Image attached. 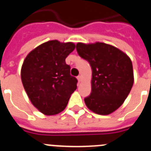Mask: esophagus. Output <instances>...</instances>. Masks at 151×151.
Returning a JSON list of instances; mask_svg holds the SVG:
<instances>
[{
    "mask_svg": "<svg viewBox=\"0 0 151 151\" xmlns=\"http://www.w3.org/2000/svg\"><path fill=\"white\" fill-rule=\"evenodd\" d=\"M77 80H78L79 83H80V82H81L82 80H83V77H82V75H79L78 77H77Z\"/></svg>",
    "mask_w": 151,
    "mask_h": 151,
    "instance_id": "obj_1",
    "label": "esophagus"
}]
</instances>
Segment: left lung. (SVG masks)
<instances>
[{
    "mask_svg": "<svg viewBox=\"0 0 151 151\" xmlns=\"http://www.w3.org/2000/svg\"><path fill=\"white\" fill-rule=\"evenodd\" d=\"M76 49L92 69L91 93L84 99L86 106L97 114H110L123 104L132 88L131 59L115 46L99 42L78 43Z\"/></svg>",
    "mask_w": 151,
    "mask_h": 151,
    "instance_id": "left-lung-1",
    "label": "left lung"
}]
</instances>
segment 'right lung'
<instances>
[{
	"label": "right lung",
	"instance_id": "1",
	"mask_svg": "<svg viewBox=\"0 0 151 151\" xmlns=\"http://www.w3.org/2000/svg\"><path fill=\"white\" fill-rule=\"evenodd\" d=\"M75 49L71 42L49 40L29 52L21 67L20 76L32 105L45 115L63 111L77 80L70 74L65 58Z\"/></svg>",
	"mask_w": 151,
	"mask_h": 151
}]
</instances>
